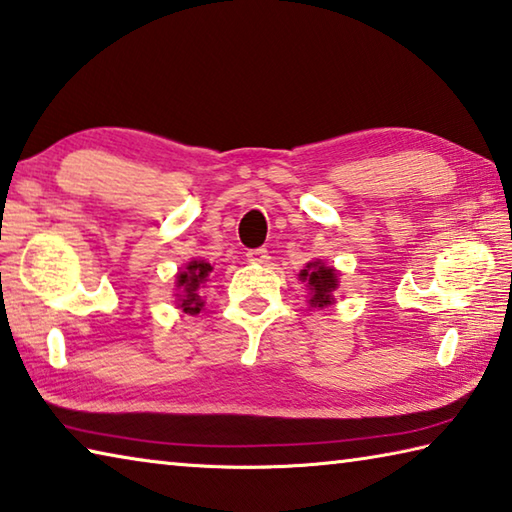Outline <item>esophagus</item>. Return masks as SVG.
Returning <instances> with one entry per match:
<instances>
[{"label":"esophagus","mask_w":512,"mask_h":512,"mask_svg":"<svg viewBox=\"0 0 512 512\" xmlns=\"http://www.w3.org/2000/svg\"><path fill=\"white\" fill-rule=\"evenodd\" d=\"M246 257H248V262L250 264H268V250L266 248H253V250H248L246 253Z\"/></svg>","instance_id":"1"}]
</instances>
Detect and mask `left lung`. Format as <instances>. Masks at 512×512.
<instances>
[{
	"label": "left lung",
	"mask_w": 512,
	"mask_h": 512,
	"mask_svg": "<svg viewBox=\"0 0 512 512\" xmlns=\"http://www.w3.org/2000/svg\"><path fill=\"white\" fill-rule=\"evenodd\" d=\"M300 280L311 288V306H327L333 302V291L338 288V273L322 262H313L300 273Z\"/></svg>",
	"instance_id": "obj_1"
}]
</instances>
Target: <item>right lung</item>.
<instances>
[{
	"label": "right lung",
	"instance_id": "add662e5",
	"mask_svg": "<svg viewBox=\"0 0 512 512\" xmlns=\"http://www.w3.org/2000/svg\"><path fill=\"white\" fill-rule=\"evenodd\" d=\"M210 271H212L210 264L197 262V259H194V262H190L188 268H185V271L179 273V277H176V284H179V288H181V295H179L181 304L179 306L185 313H199L201 311L203 302H201V295H199V286L206 282V277H208Z\"/></svg>",
	"mask_w": 512,
	"mask_h": 512
}]
</instances>
